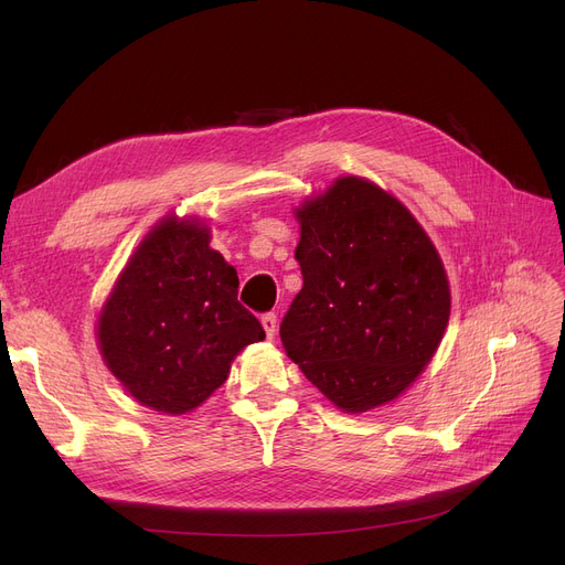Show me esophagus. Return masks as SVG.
<instances>
[{
	"label": "esophagus",
	"mask_w": 565,
	"mask_h": 565,
	"mask_svg": "<svg viewBox=\"0 0 565 565\" xmlns=\"http://www.w3.org/2000/svg\"><path fill=\"white\" fill-rule=\"evenodd\" d=\"M260 324H263V330H265L267 339H275V334H277V316H275V313L260 316Z\"/></svg>",
	"instance_id": "obj_1"
}]
</instances>
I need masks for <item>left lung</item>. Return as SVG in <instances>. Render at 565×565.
Instances as JSON below:
<instances>
[{
    "label": "left lung",
    "mask_w": 565,
    "mask_h": 565,
    "mask_svg": "<svg viewBox=\"0 0 565 565\" xmlns=\"http://www.w3.org/2000/svg\"><path fill=\"white\" fill-rule=\"evenodd\" d=\"M295 217L305 286L279 328L286 354L348 414L396 401L451 316L433 241L394 194L360 175L337 178Z\"/></svg>",
    "instance_id": "1"
}]
</instances>
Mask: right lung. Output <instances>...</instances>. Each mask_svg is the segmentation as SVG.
Instances as JSON below:
<instances>
[{
  "label": "right lung",
  "instance_id": "obj_1",
  "mask_svg": "<svg viewBox=\"0 0 565 565\" xmlns=\"http://www.w3.org/2000/svg\"><path fill=\"white\" fill-rule=\"evenodd\" d=\"M265 332L237 302V273L196 215H164L143 235L98 313L105 366L139 403L171 417L196 409L235 354Z\"/></svg>",
  "mask_w": 565,
  "mask_h": 565
}]
</instances>
